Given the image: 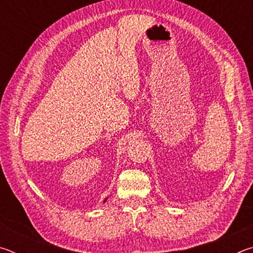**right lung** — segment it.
<instances>
[{"label": "right lung", "instance_id": "right-lung-1", "mask_svg": "<svg viewBox=\"0 0 253 253\" xmlns=\"http://www.w3.org/2000/svg\"><path fill=\"white\" fill-rule=\"evenodd\" d=\"M107 199H108V198H106V199H105V200H104V203H105V202H106V201H107Z\"/></svg>", "mask_w": 253, "mask_h": 253}]
</instances>
